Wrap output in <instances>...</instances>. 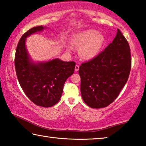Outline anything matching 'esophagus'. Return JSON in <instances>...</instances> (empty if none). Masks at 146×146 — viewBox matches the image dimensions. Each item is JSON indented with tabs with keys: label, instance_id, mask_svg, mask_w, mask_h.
I'll return each mask as SVG.
<instances>
[{
	"label": "esophagus",
	"instance_id": "1",
	"mask_svg": "<svg viewBox=\"0 0 146 146\" xmlns=\"http://www.w3.org/2000/svg\"><path fill=\"white\" fill-rule=\"evenodd\" d=\"M79 70V66L78 65H76L75 68V71H78Z\"/></svg>",
	"mask_w": 146,
	"mask_h": 146
}]
</instances>
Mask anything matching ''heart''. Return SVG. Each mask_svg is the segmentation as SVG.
I'll use <instances>...</instances> for the list:
<instances>
[{"label":"heart","mask_w":146,"mask_h":146,"mask_svg":"<svg viewBox=\"0 0 146 146\" xmlns=\"http://www.w3.org/2000/svg\"><path fill=\"white\" fill-rule=\"evenodd\" d=\"M104 36L94 29H89L74 35L71 40L73 46L80 48L79 55L84 60L95 58L104 43Z\"/></svg>","instance_id":"heart-1"}]
</instances>
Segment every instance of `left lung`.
<instances>
[{"mask_svg": "<svg viewBox=\"0 0 146 146\" xmlns=\"http://www.w3.org/2000/svg\"><path fill=\"white\" fill-rule=\"evenodd\" d=\"M131 59L129 45L119 29L112 43L79 68L83 100L92 108L111 104L129 78Z\"/></svg>", "mask_w": 146, "mask_h": 146, "instance_id": "obj_1", "label": "left lung"}]
</instances>
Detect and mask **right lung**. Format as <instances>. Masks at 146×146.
Segmentation results:
<instances>
[{"label":"right lung","instance_id":"obj_1","mask_svg":"<svg viewBox=\"0 0 146 146\" xmlns=\"http://www.w3.org/2000/svg\"><path fill=\"white\" fill-rule=\"evenodd\" d=\"M44 28L42 26L34 27L22 36L16 49L15 67L20 85L29 99L38 106L49 108L60 100L64 83L74 73L75 62L58 58L39 63L31 60L26 48V38Z\"/></svg>","mask_w":146,"mask_h":146}]
</instances>
